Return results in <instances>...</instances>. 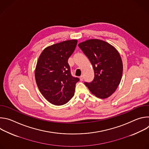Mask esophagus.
<instances>
[{
  "label": "esophagus",
  "instance_id": "obj_1",
  "mask_svg": "<svg viewBox=\"0 0 149 149\" xmlns=\"http://www.w3.org/2000/svg\"><path fill=\"white\" fill-rule=\"evenodd\" d=\"M79 79H80V80L81 81H83V79H84V75H81L80 76V77H79Z\"/></svg>",
  "mask_w": 149,
  "mask_h": 149
}]
</instances>
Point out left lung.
Returning a JSON list of instances; mask_svg holds the SVG:
<instances>
[{
	"label": "left lung",
	"mask_w": 149,
	"mask_h": 149,
	"mask_svg": "<svg viewBox=\"0 0 149 149\" xmlns=\"http://www.w3.org/2000/svg\"><path fill=\"white\" fill-rule=\"evenodd\" d=\"M93 67L94 78L84 84L97 97L104 99L117 88L123 75V62L117 50L108 42L93 39L78 44Z\"/></svg>",
	"instance_id": "left-lung-1"
}]
</instances>
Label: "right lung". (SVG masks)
Listing matches in <instances>:
<instances>
[{
  "label": "right lung",
  "instance_id": "1",
  "mask_svg": "<svg viewBox=\"0 0 149 149\" xmlns=\"http://www.w3.org/2000/svg\"><path fill=\"white\" fill-rule=\"evenodd\" d=\"M77 40H65L47 47L40 54L35 71L37 86L51 104L61 105L74 96L79 79L71 75L68 58L74 52Z\"/></svg>",
  "mask_w": 149,
  "mask_h": 149
}]
</instances>
